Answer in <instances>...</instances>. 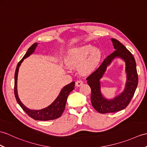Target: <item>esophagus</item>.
<instances>
[{"mask_svg":"<svg viewBox=\"0 0 147 147\" xmlns=\"http://www.w3.org/2000/svg\"><path fill=\"white\" fill-rule=\"evenodd\" d=\"M83 84V81L81 80H78L76 81V86H80Z\"/></svg>","mask_w":147,"mask_h":147,"instance_id":"esophagus-1","label":"esophagus"}]
</instances>
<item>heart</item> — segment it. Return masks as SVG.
Listing matches in <instances>:
<instances>
[{"instance_id":"b5f03b06","label":"heart","mask_w":147,"mask_h":147,"mask_svg":"<svg viewBox=\"0 0 147 147\" xmlns=\"http://www.w3.org/2000/svg\"><path fill=\"white\" fill-rule=\"evenodd\" d=\"M102 57L101 50L90 45L75 49L68 54L66 59L67 65L78 66L83 73H88L96 69Z\"/></svg>"}]
</instances>
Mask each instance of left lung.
Listing matches in <instances>:
<instances>
[{
	"instance_id": "left-lung-1",
	"label": "left lung",
	"mask_w": 147,
	"mask_h": 147,
	"mask_svg": "<svg viewBox=\"0 0 147 147\" xmlns=\"http://www.w3.org/2000/svg\"><path fill=\"white\" fill-rule=\"evenodd\" d=\"M111 40L115 51L106 57L100 66L86 78L87 83L91 90L92 106L98 112L103 114L117 112L127 107L134 96L138 81L134 56L119 40L113 38L111 39ZM117 57L121 58L125 62L127 82L124 91L113 100H108L103 98L100 93L99 80L103 76L107 66Z\"/></svg>"
}]
</instances>
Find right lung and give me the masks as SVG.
<instances>
[{
    "label": "right lung",
    "instance_id": "1",
    "mask_svg": "<svg viewBox=\"0 0 147 147\" xmlns=\"http://www.w3.org/2000/svg\"><path fill=\"white\" fill-rule=\"evenodd\" d=\"M37 45V43L33 44L27 50V53L22 57V59L18 63L15 72V77H14V94L15 97L18 104L20 106V107L22 108V110L24 111L28 115L29 117L33 118L35 120L39 121H48L55 120L58 118H59L62 115L65 109L66 103L67 101V96H69V93L74 89V84L75 83L73 81L72 83L64 86L62 90L61 91V93L59 96L56 99L53 103L49 105L48 107L44 108L42 110H29V108H26L24 105L21 101H20L18 94V91H17V81H18V75L19 68L20 64L22 63V61L25 58L29 56L34 51Z\"/></svg>",
    "mask_w": 147,
    "mask_h": 147
}]
</instances>
